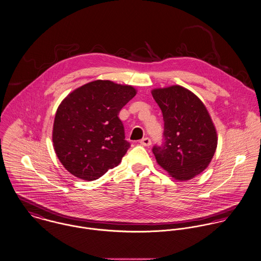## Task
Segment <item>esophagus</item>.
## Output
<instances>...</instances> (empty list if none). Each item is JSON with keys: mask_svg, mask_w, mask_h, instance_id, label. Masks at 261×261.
I'll use <instances>...</instances> for the list:
<instances>
[{"mask_svg": "<svg viewBox=\"0 0 261 261\" xmlns=\"http://www.w3.org/2000/svg\"><path fill=\"white\" fill-rule=\"evenodd\" d=\"M140 144L143 145V146H150V145L152 144V142H151L150 138L146 137V138H143L142 140H140Z\"/></svg>", "mask_w": 261, "mask_h": 261, "instance_id": "34e87169", "label": "esophagus"}]
</instances>
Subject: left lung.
<instances>
[{"instance_id":"left-lung-1","label":"left lung","mask_w":261,"mask_h":261,"mask_svg":"<svg viewBox=\"0 0 261 261\" xmlns=\"http://www.w3.org/2000/svg\"><path fill=\"white\" fill-rule=\"evenodd\" d=\"M164 120L163 142L152 151L157 163L180 181L201 173L217 146V134L201 100L191 91L171 86L152 90Z\"/></svg>"}]
</instances>
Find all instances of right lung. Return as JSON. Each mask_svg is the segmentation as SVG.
<instances>
[{
  "label": "right lung",
  "mask_w": 261,
  "mask_h": 261,
  "mask_svg": "<svg viewBox=\"0 0 261 261\" xmlns=\"http://www.w3.org/2000/svg\"><path fill=\"white\" fill-rule=\"evenodd\" d=\"M136 95L132 86L97 80L70 93L57 109L54 149L74 176L92 181L116 167L130 148L120 110Z\"/></svg>",
  "instance_id": "1"
}]
</instances>
